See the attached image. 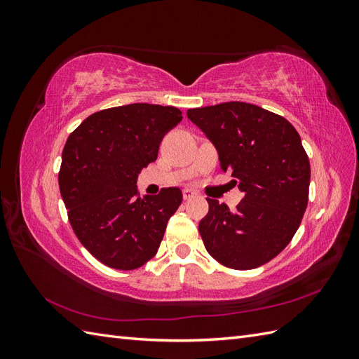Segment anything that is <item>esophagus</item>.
Returning a JSON list of instances; mask_svg holds the SVG:
<instances>
[{
    "instance_id": "34e87169",
    "label": "esophagus",
    "mask_w": 359,
    "mask_h": 359,
    "mask_svg": "<svg viewBox=\"0 0 359 359\" xmlns=\"http://www.w3.org/2000/svg\"><path fill=\"white\" fill-rule=\"evenodd\" d=\"M194 196H196V193H194L193 190H190V189L182 190V198H184V201H190V199H193Z\"/></svg>"
}]
</instances>
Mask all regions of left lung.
<instances>
[{"instance_id": "obj_1", "label": "left lung", "mask_w": 359, "mask_h": 359, "mask_svg": "<svg viewBox=\"0 0 359 359\" xmlns=\"http://www.w3.org/2000/svg\"><path fill=\"white\" fill-rule=\"evenodd\" d=\"M219 151L220 170L244 193L233 211L206 198L202 241L217 262L253 269L292 241L309 203L310 161L286 118L256 104L227 102L187 111Z\"/></svg>"}]
</instances>
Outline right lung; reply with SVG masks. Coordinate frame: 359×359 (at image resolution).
<instances>
[{"mask_svg":"<svg viewBox=\"0 0 359 359\" xmlns=\"http://www.w3.org/2000/svg\"><path fill=\"white\" fill-rule=\"evenodd\" d=\"M181 119L173 106L111 107L83 119L64 145L58 184L69 222L106 266L130 271L156 256L182 193L169 187L142 198L136 180Z\"/></svg>","mask_w":359,"mask_h":359,"instance_id":"obj_1","label":"right lung"}]
</instances>
